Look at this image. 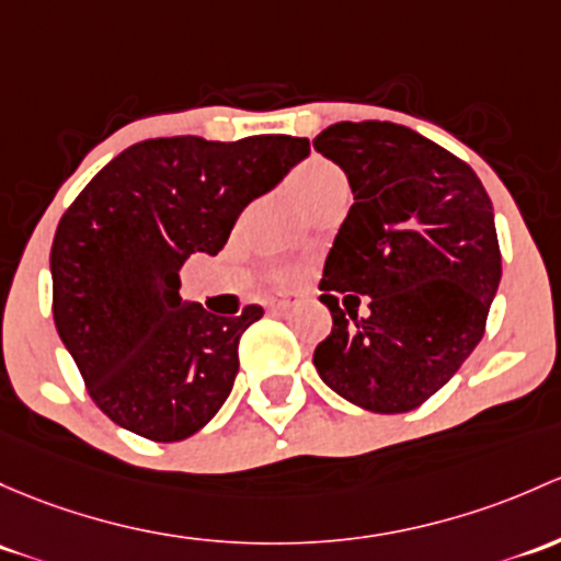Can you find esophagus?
<instances>
[{
  "label": "esophagus",
  "mask_w": 561,
  "mask_h": 561,
  "mask_svg": "<svg viewBox=\"0 0 561 561\" xmlns=\"http://www.w3.org/2000/svg\"><path fill=\"white\" fill-rule=\"evenodd\" d=\"M293 304H296V298H293V296H274V298H268V309H274V311L290 309Z\"/></svg>",
  "instance_id": "34e87169"
}]
</instances>
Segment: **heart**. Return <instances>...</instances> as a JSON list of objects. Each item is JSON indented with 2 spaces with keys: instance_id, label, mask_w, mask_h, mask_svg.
Here are the masks:
<instances>
[{
  "instance_id": "b5f03b06",
  "label": "heart",
  "mask_w": 561,
  "mask_h": 561,
  "mask_svg": "<svg viewBox=\"0 0 561 561\" xmlns=\"http://www.w3.org/2000/svg\"><path fill=\"white\" fill-rule=\"evenodd\" d=\"M290 191L306 209H314L317 204L335 196V193L350 191V182H346V176L339 167H333L330 161H322V158H311L309 163H304V167H298L293 172Z\"/></svg>"
}]
</instances>
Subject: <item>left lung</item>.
I'll return each mask as SVG.
<instances>
[{
    "label": "left lung",
    "mask_w": 561,
    "mask_h": 561,
    "mask_svg": "<svg viewBox=\"0 0 561 561\" xmlns=\"http://www.w3.org/2000/svg\"><path fill=\"white\" fill-rule=\"evenodd\" d=\"M314 150L350 180V215L322 271L333 330L317 374L374 414H405L479 346L497 293L494 211L473 169L398 123H335ZM371 314L356 317L358 296Z\"/></svg>",
    "instance_id": "8db88e82"
}]
</instances>
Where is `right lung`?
Instances as JSON below:
<instances>
[{"label": "right lung", "mask_w": 561, "mask_h": 561, "mask_svg": "<svg viewBox=\"0 0 561 561\" xmlns=\"http://www.w3.org/2000/svg\"><path fill=\"white\" fill-rule=\"evenodd\" d=\"M309 156V139H145L64 211L50 250L53 320L93 403L141 438L185 440L220 411L261 306L217 317L182 300L180 268L217 255L241 209Z\"/></svg>", "instance_id": "right-lung-1"}]
</instances>
